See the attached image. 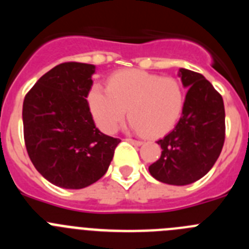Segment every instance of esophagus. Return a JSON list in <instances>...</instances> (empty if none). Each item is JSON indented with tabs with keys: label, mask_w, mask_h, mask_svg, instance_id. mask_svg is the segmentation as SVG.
Masks as SVG:
<instances>
[{
	"label": "esophagus",
	"mask_w": 249,
	"mask_h": 249,
	"mask_svg": "<svg viewBox=\"0 0 249 249\" xmlns=\"http://www.w3.org/2000/svg\"><path fill=\"white\" fill-rule=\"evenodd\" d=\"M127 141H128V142H131V143L136 144V146H141V144H142V141L133 140V138H127Z\"/></svg>",
	"instance_id": "obj_1"
}]
</instances>
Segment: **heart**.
Instances as JSON below:
<instances>
[{
  "label": "heart",
  "mask_w": 249,
  "mask_h": 249,
  "mask_svg": "<svg viewBox=\"0 0 249 249\" xmlns=\"http://www.w3.org/2000/svg\"><path fill=\"white\" fill-rule=\"evenodd\" d=\"M89 109L97 126L114 133L126 117L129 126L149 137L162 136L175 126L184 106V89L173 77H160L141 70H124L108 78L107 89H89Z\"/></svg>",
  "instance_id": "1"
}]
</instances>
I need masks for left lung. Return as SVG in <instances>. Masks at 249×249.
<instances>
[{
  "instance_id": "left-lung-1",
  "label": "left lung",
  "mask_w": 249,
  "mask_h": 249,
  "mask_svg": "<svg viewBox=\"0 0 249 249\" xmlns=\"http://www.w3.org/2000/svg\"><path fill=\"white\" fill-rule=\"evenodd\" d=\"M188 89L175 128L157 141L162 155L148 167L157 181L186 186L206 176L218 160L226 137L223 98L201 73L179 68Z\"/></svg>"
}]
</instances>
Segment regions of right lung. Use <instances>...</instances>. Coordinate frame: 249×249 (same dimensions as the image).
Wrapping results in <instances>:
<instances>
[{
    "mask_svg": "<svg viewBox=\"0 0 249 249\" xmlns=\"http://www.w3.org/2000/svg\"><path fill=\"white\" fill-rule=\"evenodd\" d=\"M94 66L65 62L43 74L26 94L23 137L31 162L52 184L80 190L108 169L120 138L94 124L87 96Z\"/></svg>",
    "mask_w": 249,
    "mask_h": 249,
    "instance_id": "1",
    "label": "right lung"
}]
</instances>
